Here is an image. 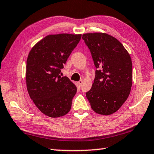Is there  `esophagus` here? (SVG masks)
<instances>
[{"instance_id": "esophagus-1", "label": "esophagus", "mask_w": 154, "mask_h": 154, "mask_svg": "<svg viewBox=\"0 0 154 154\" xmlns=\"http://www.w3.org/2000/svg\"><path fill=\"white\" fill-rule=\"evenodd\" d=\"M82 83H83V81L82 80H79V82H77V83H78V85H79V87H81V85H82Z\"/></svg>"}]
</instances>
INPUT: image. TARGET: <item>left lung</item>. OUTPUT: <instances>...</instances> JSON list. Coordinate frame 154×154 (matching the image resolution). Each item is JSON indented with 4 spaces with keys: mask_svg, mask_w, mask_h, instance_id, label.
I'll use <instances>...</instances> for the list:
<instances>
[{
    "mask_svg": "<svg viewBox=\"0 0 154 154\" xmlns=\"http://www.w3.org/2000/svg\"><path fill=\"white\" fill-rule=\"evenodd\" d=\"M82 38L97 69L86 97L94 111L103 116L111 115L121 107L130 94L131 58L117 38L106 33L83 34Z\"/></svg>",
    "mask_w": 154,
    "mask_h": 154,
    "instance_id": "obj_1",
    "label": "left lung"
}]
</instances>
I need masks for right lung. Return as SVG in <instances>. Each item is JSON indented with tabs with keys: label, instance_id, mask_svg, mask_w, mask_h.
I'll return each instance as SVG.
<instances>
[{
	"label": "right lung",
	"instance_id": "1",
	"mask_svg": "<svg viewBox=\"0 0 154 154\" xmlns=\"http://www.w3.org/2000/svg\"><path fill=\"white\" fill-rule=\"evenodd\" d=\"M82 35H48L28 54L26 81L28 94L39 110L51 118H59L71 110L77 87L67 77H60L72 51Z\"/></svg>",
	"mask_w": 154,
	"mask_h": 154
}]
</instances>
